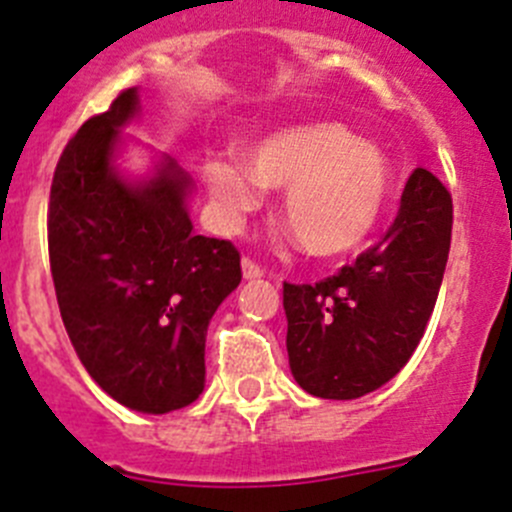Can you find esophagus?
<instances>
[{"instance_id": "obj_1", "label": "esophagus", "mask_w": 512, "mask_h": 512, "mask_svg": "<svg viewBox=\"0 0 512 512\" xmlns=\"http://www.w3.org/2000/svg\"><path fill=\"white\" fill-rule=\"evenodd\" d=\"M242 275H245V280H257L262 278V267L257 262H252L250 257H245L242 260Z\"/></svg>"}]
</instances>
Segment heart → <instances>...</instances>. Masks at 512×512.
<instances>
[{
    "label": "heart",
    "instance_id": "1",
    "mask_svg": "<svg viewBox=\"0 0 512 512\" xmlns=\"http://www.w3.org/2000/svg\"><path fill=\"white\" fill-rule=\"evenodd\" d=\"M247 168L211 158L201 181L216 219L237 227L265 188L285 191L280 222L306 255L344 260L367 247L388 216L393 168L380 147L336 122L288 124L245 145Z\"/></svg>",
    "mask_w": 512,
    "mask_h": 512
}]
</instances>
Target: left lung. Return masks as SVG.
<instances>
[{"label":"left lung","mask_w":512,"mask_h":512,"mask_svg":"<svg viewBox=\"0 0 512 512\" xmlns=\"http://www.w3.org/2000/svg\"><path fill=\"white\" fill-rule=\"evenodd\" d=\"M451 245V196L416 168L388 234L316 285H283L288 365L306 393L354 400L393 380L434 313Z\"/></svg>","instance_id":"8db88e82"}]
</instances>
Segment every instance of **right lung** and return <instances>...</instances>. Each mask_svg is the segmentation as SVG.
<instances>
[{
	"instance_id": "1",
	"label": "right lung",
	"mask_w": 512,
	"mask_h": 512,
	"mask_svg": "<svg viewBox=\"0 0 512 512\" xmlns=\"http://www.w3.org/2000/svg\"><path fill=\"white\" fill-rule=\"evenodd\" d=\"M140 89L76 132L50 186L48 250L55 296L81 365L140 413L186 408L204 393L206 329L242 280L227 239L193 232V181L168 155L147 173L119 163Z\"/></svg>"
}]
</instances>
